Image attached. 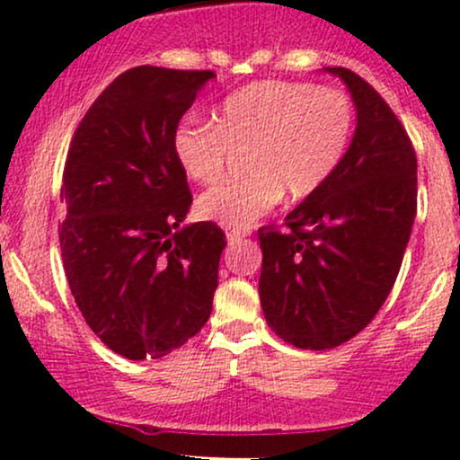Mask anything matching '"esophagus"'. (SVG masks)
<instances>
[{
  "label": "esophagus",
  "mask_w": 460,
  "mask_h": 460,
  "mask_svg": "<svg viewBox=\"0 0 460 460\" xmlns=\"http://www.w3.org/2000/svg\"><path fill=\"white\" fill-rule=\"evenodd\" d=\"M246 235H248V231H235V229L226 231V240H229L231 244H234V242H237V240H242V237H246Z\"/></svg>",
  "instance_id": "obj_1"
}]
</instances>
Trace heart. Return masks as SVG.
<instances>
[{"label":"heart","instance_id":"obj_1","mask_svg":"<svg viewBox=\"0 0 460 460\" xmlns=\"http://www.w3.org/2000/svg\"><path fill=\"white\" fill-rule=\"evenodd\" d=\"M355 105L340 88L268 79L231 93L212 123L186 120L172 136L179 168L209 186L234 153L248 175L200 194L197 212L225 229L246 231L288 192L307 199L340 171L355 134Z\"/></svg>","mask_w":460,"mask_h":460}]
</instances>
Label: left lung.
<instances>
[{
	"label": "left lung",
	"instance_id": "left-lung-1",
	"mask_svg": "<svg viewBox=\"0 0 460 460\" xmlns=\"http://www.w3.org/2000/svg\"><path fill=\"white\" fill-rule=\"evenodd\" d=\"M357 129L340 171L285 218L257 231L266 322L288 344L329 350L372 322L392 292L417 212L413 142L374 86L344 66Z\"/></svg>",
	"mask_w": 460,
	"mask_h": 460
}]
</instances>
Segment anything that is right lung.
<instances>
[{
  "instance_id": "1",
  "label": "right lung",
  "mask_w": 460,
  "mask_h": 460,
  "mask_svg": "<svg viewBox=\"0 0 460 460\" xmlns=\"http://www.w3.org/2000/svg\"><path fill=\"white\" fill-rule=\"evenodd\" d=\"M214 71L134 66L79 120L58 229L68 288L110 350L160 358L203 329L226 237L186 220L192 203L172 136Z\"/></svg>"
}]
</instances>
